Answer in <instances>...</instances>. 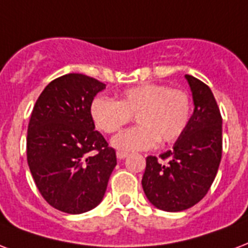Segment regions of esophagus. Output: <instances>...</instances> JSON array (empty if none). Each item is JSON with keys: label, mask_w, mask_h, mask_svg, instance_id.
Masks as SVG:
<instances>
[{"label": "esophagus", "mask_w": 248, "mask_h": 248, "mask_svg": "<svg viewBox=\"0 0 248 248\" xmlns=\"http://www.w3.org/2000/svg\"><path fill=\"white\" fill-rule=\"evenodd\" d=\"M127 152H121V151H118V152H117V158H118V160H124V158L127 157Z\"/></svg>", "instance_id": "34e87169"}]
</instances>
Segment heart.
Segmentation results:
<instances>
[{"instance_id":"heart-1","label":"heart","mask_w":248,"mask_h":248,"mask_svg":"<svg viewBox=\"0 0 248 248\" xmlns=\"http://www.w3.org/2000/svg\"><path fill=\"white\" fill-rule=\"evenodd\" d=\"M90 111L96 127L105 134L117 132L135 116L138 126L111 139V145L121 152H134L154 148L158 140H177L190 121L191 101L181 90L144 83L124 91L118 101L96 97Z\"/></svg>"}]
</instances>
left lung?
Masks as SVG:
<instances>
[{"label": "left lung", "instance_id": "8db88e82", "mask_svg": "<svg viewBox=\"0 0 248 248\" xmlns=\"http://www.w3.org/2000/svg\"><path fill=\"white\" fill-rule=\"evenodd\" d=\"M194 113L170 151L147 157L141 186L149 203L165 212H181L203 199L215 181L222 155V118L211 88L185 75Z\"/></svg>", "mask_w": 248, "mask_h": 248}]
</instances>
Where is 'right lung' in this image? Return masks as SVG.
<instances>
[{
    "instance_id": "right-lung-1",
    "label": "right lung",
    "mask_w": 248,
    "mask_h": 248,
    "mask_svg": "<svg viewBox=\"0 0 248 248\" xmlns=\"http://www.w3.org/2000/svg\"><path fill=\"white\" fill-rule=\"evenodd\" d=\"M105 84L83 74L54 79L41 92L27 130V161L46 202L70 215L97 207L117 165L94 130L91 103Z\"/></svg>"
}]
</instances>
